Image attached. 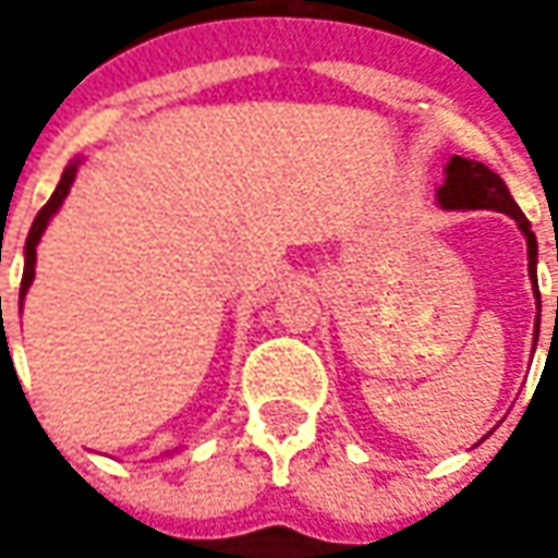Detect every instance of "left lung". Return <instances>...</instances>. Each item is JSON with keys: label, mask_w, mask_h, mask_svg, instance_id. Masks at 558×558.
<instances>
[{"label": "left lung", "mask_w": 558, "mask_h": 558, "mask_svg": "<svg viewBox=\"0 0 558 558\" xmlns=\"http://www.w3.org/2000/svg\"><path fill=\"white\" fill-rule=\"evenodd\" d=\"M438 202L444 207H450V210H500V214H509L519 223V229L525 232L527 239V272L534 279V298H537V307H541V291H537V239H534L531 223L525 220V214L519 210L515 198L509 195L504 180L494 170H487L484 163L453 155L450 163H447V180L438 189ZM537 332H541V313H537Z\"/></svg>", "instance_id": "obj_1"}]
</instances>
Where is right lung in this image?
I'll use <instances>...</instances> for the list:
<instances>
[{
    "instance_id": "add662e5",
    "label": "right lung",
    "mask_w": 558,
    "mask_h": 558,
    "mask_svg": "<svg viewBox=\"0 0 558 558\" xmlns=\"http://www.w3.org/2000/svg\"><path fill=\"white\" fill-rule=\"evenodd\" d=\"M76 177V163H68V170L61 173V183L52 192V198L43 204V210L36 214V220L31 226V235H27V245H24V279H21V301H24V294L31 289L33 282V264H36V245H39V239H43V232H46V226L52 220V214L61 207V202L68 198V192H71V183H74Z\"/></svg>"
}]
</instances>
